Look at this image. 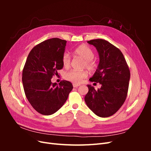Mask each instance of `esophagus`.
I'll return each mask as SVG.
<instances>
[{"label":"esophagus","instance_id":"obj_1","mask_svg":"<svg viewBox=\"0 0 151 151\" xmlns=\"http://www.w3.org/2000/svg\"><path fill=\"white\" fill-rule=\"evenodd\" d=\"M79 86H80L79 84H75V83L73 84V87H74V88H77V87Z\"/></svg>","mask_w":151,"mask_h":151}]
</instances>
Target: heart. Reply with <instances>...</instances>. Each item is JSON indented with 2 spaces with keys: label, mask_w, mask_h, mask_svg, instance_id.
<instances>
[{
  "label": "heart",
  "mask_w": 151,
  "mask_h": 151,
  "mask_svg": "<svg viewBox=\"0 0 151 151\" xmlns=\"http://www.w3.org/2000/svg\"><path fill=\"white\" fill-rule=\"evenodd\" d=\"M73 54L74 57H78L84 60L83 66L90 71H94L98 67L96 60L94 59V50L85 44H82L76 47ZM71 63V58L69 55L65 53L62 56V64L65 68H67L70 67ZM88 76V73L86 70H72L67 72L64 77L67 81L72 82L75 84L80 83L83 79Z\"/></svg>",
  "instance_id": "heart-1"
}]
</instances>
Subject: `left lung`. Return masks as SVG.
<instances>
[{
  "label": "left lung",
  "instance_id": "left-lung-1",
  "mask_svg": "<svg viewBox=\"0 0 151 151\" xmlns=\"http://www.w3.org/2000/svg\"><path fill=\"white\" fill-rule=\"evenodd\" d=\"M96 48L99 63L89 79L101 85L96 90L88 85L84 100L89 108L100 117L114 115L124 103L129 89L130 72L123 53L113 45L102 39L88 41Z\"/></svg>",
  "mask_w": 151,
  "mask_h": 151
}]
</instances>
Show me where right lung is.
Returning a JSON list of instances; mask_svg holds the SVG:
<instances>
[{
  "label": "right lung",
  "mask_w": 151,
  "mask_h": 151,
  "mask_svg": "<svg viewBox=\"0 0 151 151\" xmlns=\"http://www.w3.org/2000/svg\"><path fill=\"white\" fill-rule=\"evenodd\" d=\"M67 41L54 38L45 40L30 51L22 81L26 96L35 110L43 115L57 111L65 103L73 89L69 81L52 83L53 76L63 68L62 56Z\"/></svg>",
  "instance_id": "right-lung-1"
}]
</instances>
